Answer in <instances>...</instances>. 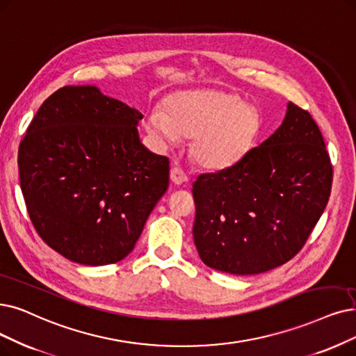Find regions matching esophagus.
Masks as SVG:
<instances>
[{
    "instance_id": "34e87169",
    "label": "esophagus",
    "mask_w": 356,
    "mask_h": 356,
    "mask_svg": "<svg viewBox=\"0 0 356 356\" xmlns=\"http://www.w3.org/2000/svg\"><path fill=\"white\" fill-rule=\"evenodd\" d=\"M170 179H172V182L178 184V186H181V184L188 181V175L182 168L175 166V168L170 169Z\"/></svg>"
}]
</instances>
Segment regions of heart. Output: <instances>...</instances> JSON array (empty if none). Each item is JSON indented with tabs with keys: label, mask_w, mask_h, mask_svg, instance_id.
I'll return each mask as SVG.
<instances>
[{
	"label": "heart",
	"mask_w": 356,
	"mask_h": 356,
	"mask_svg": "<svg viewBox=\"0 0 356 356\" xmlns=\"http://www.w3.org/2000/svg\"><path fill=\"white\" fill-rule=\"evenodd\" d=\"M260 115L243 99L218 90H191L166 99L147 112L146 129L161 143L193 137L191 154L204 168L225 169L239 162L260 133Z\"/></svg>",
	"instance_id": "1"
}]
</instances>
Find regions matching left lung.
Instances as JSON below:
<instances>
[{"label": "left lung", "instance_id": "1", "mask_svg": "<svg viewBox=\"0 0 356 356\" xmlns=\"http://www.w3.org/2000/svg\"><path fill=\"white\" fill-rule=\"evenodd\" d=\"M333 165L311 113L288 104L282 125L235 165L193 184L194 244L203 263L257 275L301 251L329 202Z\"/></svg>", "mask_w": 356, "mask_h": 356}]
</instances>
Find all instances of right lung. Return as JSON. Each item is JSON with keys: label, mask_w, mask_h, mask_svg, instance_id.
Segmentation results:
<instances>
[{"label": "right lung", "mask_w": 356, "mask_h": 356, "mask_svg": "<svg viewBox=\"0 0 356 356\" xmlns=\"http://www.w3.org/2000/svg\"><path fill=\"white\" fill-rule=\"evenodd\" d=\"M143 115L95 86H65L38 109L19 146L27 213L65 259L104 266L129 255L169 186V159L140 143Z\"/></svg>", "instance_id": "right-lung-1"}]
</instances>
